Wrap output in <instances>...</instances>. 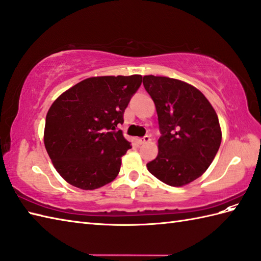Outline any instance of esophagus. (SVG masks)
<instances>
[{"instance_id": "1", "label": "esophagus", "mask_w": 261, "mask_h": 261, "mask_svg": "<svg viewBox=\"0 0 261 261\" xmlns=\"http://www.w3.org/2000/svg\"><path fill=\"white\" fill-rule=\"evenodd\" d=\"M150 141V136H145V137H142V138H140L139 140H138V142L140 143V145H143V143H147V142H149Z\"/></svg>"}]
</instances>
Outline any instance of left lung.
<instances>
[{
  "label": "left lung",
  "mask_w": 261,
  "mask_h": 261,
  "mask_svg": "<svg viewBox=\"0 0 261 261\" xmlns=\"http://www.w3.org/2000/svg\"><path fill=\"white\" fill-rule=\"evenodd\" d=\"M143 86L156 105L158 156L148 170L170 186L202 176L218 152L222 134L214 109L197 88L169 77L148 75Z\"/></svg>",
  "instance_id": "left-lung-1"
}]
</instances>
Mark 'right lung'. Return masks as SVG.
<instances>
[{"mask_svg": "<svg viewBox=\"0 0 261 261\" xmlns=\"http://www.w3.org/2000/svg\"><path fill=\"white\" fill-rule=\"evenodd\" d=\"M141 75L91 77L63 93L49 109L45 147L55 168L70 185L95 190L118 176L131 148L118 124L139 90Z\"/></svg>", "mask_w": 261, "mask_h": 261, "instance_id": "1", "label": "right lung"}]
</instances>
